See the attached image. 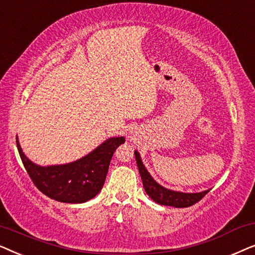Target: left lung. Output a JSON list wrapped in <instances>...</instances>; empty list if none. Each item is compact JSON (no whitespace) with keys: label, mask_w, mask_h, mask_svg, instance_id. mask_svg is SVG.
Instances as JSON below:
<instances>
[{"label":"left lung","mask_w":255,"mask_h":255,"mask_svg":"<svg viewBox=\"0 0 255 255\" xmlns=\"http://www.w3.org/2000/svg\"><path fill=\"white\" fill-rule=\"evenodd\" d=\"M134 156L135 160H137L139 174L141 176L146 194L155 203H159L161 205H169V207L175 208H187L197 203L198 201H201L209 193V190L201 191V193H181V191L166 189L165 187L160 186L158 182H155L154 179L149 175V173L145 168L140 155H139L137 151H134Z\"/></svg>","instance_id":"8db88e82"}]
</instances>
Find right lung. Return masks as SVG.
Instances as JSON below:
<instances>
[{"label":"right lung","instance_id":"obj_1","mask_svg":"<svg viewBox=\"0 0 255 255\" xmlns=\"http://www.w3.org/2000/svg\"><path fill=\"white\" fill-rule=\"evenodd\" d=\"M16 141L23 165L41 193L64 203H85L102 189L111 158L125 138H109L74 162L47 167L38 166L27 159L17 138Z\"/></svg>","mask_w":255,"mask_h":255}]
</instances>
